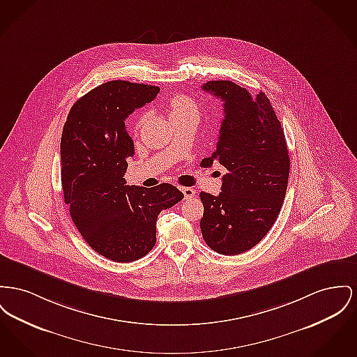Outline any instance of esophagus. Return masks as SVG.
<instances>
[{
	"mask_svg": "<svg viewBox=\"0 0 357 357\" xmlns=\"http://www.w3.org/2000/svg\"><path fill=\"white\" fill-rule=\"evenodd\" d=\"M181 190H182V192H183V195H185V198H186V199H191V198H194L195 191L191 189V188H181Z\"/></svg>",
	"mask_w": 357,
	"mask_h": 357,
	"instance_id": "34e87169",
	"label": "esophagus"
}]
</instances>
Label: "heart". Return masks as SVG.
<instances>
[{"instance_id":"heart-1","label":"heart","mask_w":357,"mask_h":357,"mask_svg":"<svg viewBox=\"0 0 357 357\" xmlns=\"http://www.w3.org/2000/svg\"><path fill=\"white\" fill-rule=\"evenodd\" d=\"M166 109H167L168 117L172 123L185 117H198V113H199L197 102L186 94H175L171 98H168ZM146 117H147L146 114H142L139 117L136 124L137 128L144 123Z\"/></svg>"}]
</instances>
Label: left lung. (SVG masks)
<instances>
[{"label":"left lung","mask_w":357,"mask_h":357,"mask_svg":"<svg viewBox=\"0 0 357 357\" xmlns=\"http://www.w3.org/2000/svg\"><path fill=\"white\" fill-rule=\"evenodd\" d=\"M202 89L224 102V120L215 151L201 162L214 160L228 169L221 192L199 194L205 243L221 255L253 248L273 228L282 209L290 172L283 128L263 91L251 93L231 81H209Z\"/></svg>","instance_id":"8db88e82"}]
</instances>
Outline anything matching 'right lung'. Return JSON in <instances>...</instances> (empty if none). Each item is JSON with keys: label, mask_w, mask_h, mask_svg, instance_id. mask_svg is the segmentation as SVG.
Returning <instances> with one entry per match:
<instances>
[{"label": "right lung", "mask_w": 357, "mask_h": 357, "mask_svg": "<svg viewBox=\"0 0 357 357\" xmlns=\"http://www.w3.org/2000/svg\"><path fill=\"white\" fill-rule=\"evenodd\" d=\"M159 91L158 86L110 81L79 98L64 123V202L84 241L117 263L146 256L156 243L159 213L183 199V192L169 183L146 189L128 186L124 179L135 155L126 117Z\"/></svg>", "instance_id": "1"}]
</instances>
